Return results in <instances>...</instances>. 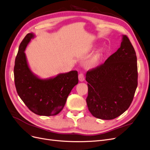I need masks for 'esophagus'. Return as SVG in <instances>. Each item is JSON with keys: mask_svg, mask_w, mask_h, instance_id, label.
I'll use <instances>...</instances> for the list:
<instances>
[{"mask_svg": "<svg viewBox=\"0 0 150 150\" xmlns=\"http://www.w3.org/2000/svg\"><path fill=\"white\" fill-rule=\"evenodd\" d=\"M78 77H79V81H81V82H83V81H84V76H83V74L82 73H80L78 76Z\"/></svg>", "mask_w": 150, "mask_h": 150, "instance_id": "1", "label": "esophagus"}]
</instances>
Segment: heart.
<instances>
[{
    "mask_svg": "<svg viewBox=\"0 0 150 150\" xmlns=\"http://www.w3.org/2000/svg\"><path fill=\"white\" fill-rule=\"evenodd\" d=\"M101 55V52L97 53V54L96 55V56L92 59V60L91 61V64L93 65V64H95L96 63H97L98 61V59H100Z\"/></svg>",
    "mask_w": 150,
    "mask_h": 150,
    "instance_id": "1",
    "label": "heart"
}]
</instances>
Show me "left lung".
I'll return each mask as SVG.
<instances>
[{"mask_svg": "<svg viewBox=\"0 0 150 150\" xmlns=\"http://www.w3.org/2000/svg\"><path fill=\"white\" fill-rule=\"evenodd\" d=\"M137 78L135 50L128 38L122 35L117 50L103 64L87 72L89 111L103 120L121 115L133 100Z\"/></svg>", "mask_w": 150, "mask_h": 150, "instance_id": "8db88e82", "label": "left lung"}]
</instances>
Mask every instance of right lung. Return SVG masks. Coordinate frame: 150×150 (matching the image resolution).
Here are the masks:
<instances>
[{
  "label": "right lung",
  "mask_w": 150,
  "mask_h": 150,
  "mask_svg": "<svg viewBox=\"0 0 150 150\" xmlns=\"http://www.w3.org/2000/svg\"><path fill=\"white\" fill-rule=\"evenodd\" d=\"M35 37L34 33H28L20 45L14 67L16 89L20 98L34 113L55 116L63 110L71 90L78 83V74L77 71H71L46 79L35 74L25 53Z\"/></svg>",
  "instance_id": "obj_1"
}]
</instances>
